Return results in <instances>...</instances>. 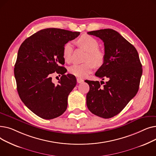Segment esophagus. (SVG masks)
I'll return each mask as SVG.
<instances>
[{
  "mask_svg": "<svg viewBox=\"0 0 156 156\" xmlns=\"http://www.w3.org/2000/svg\"><path fill=\"white\" fill-rule=\"evenodd\" d=\"M76 80H77V82H78V83H82V82H83V81H84L83 79L80 78H78L76 79Z\"/></svg>",
  "mask_w": 156,
  "mask_h": 156,
  "instance_id": "obj_1",
  "label": "esophagus"
}]
</instances>
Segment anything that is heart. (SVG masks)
Wrapping results in <instances>:
<instances>
[{"label":"heart","instance_id":"heart-1","mask_svg":"<svg viewBox=\"0 0 156 156\" xmlns=\"http://www.w3.org/2000/svg\"><path fill=\"white\" fill-rule=\"evenodd\" d=\"M78 45L87 52L85 61H87L83 64H75L69 68V72L71 75L80 77L85 78L90 73L94 68V65L100 66L104 62V54L99 48V43L94 37L85 35L81 36L78 40ZM73 52V44L71 42L66 43L62 48V57L64 60L69 62L71 61Z\"/></svg>","mask_w":156,"mask_h":156}]
</instances>
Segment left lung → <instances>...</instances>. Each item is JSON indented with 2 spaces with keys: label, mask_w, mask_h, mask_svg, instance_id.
I'll return each mask as SVG.
<instances>
[{
  "label": "left lung",
  "mask_w": 156,
  "mask_h": 156,
  "mask_svg": "<svg viewBox=\"0 0 156 156\" xmlns=\"http://www.w3.org/2000/svg\"><path fill=\"white\" fill-rule=\"evenodd\" d=\"M104 44V62L95 76L107 79L85 80L90 87L87 105L92 113L103 118L117 115L138 92L142 75V64L135 47L112 29L89 31ZM103 83L105 85L101 86Z\"/></svg>",
  "instance_id": "obj_1"
}]
</instances>
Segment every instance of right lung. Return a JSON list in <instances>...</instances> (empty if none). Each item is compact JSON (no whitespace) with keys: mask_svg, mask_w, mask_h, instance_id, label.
<instances>
[{"mask_svg":"<svg viewBox=\"0 0 156 156\" xmlns=\"http://www.w3.org/2000/svg\"><path fill=\"white\" fill-rule=\"evenodd\" d=\"M80 33L59 28H46L27 38L21 45L14 66L17 90L22 102L41 118L59 117L68 107V97L76 85L75 76L64 75L62 48ZM62 76L58 84L51 75Z\"/></svg>","mask_w":156,"mask_h":156,"instance_id":"1","label":"right lung"}]
</instances>
